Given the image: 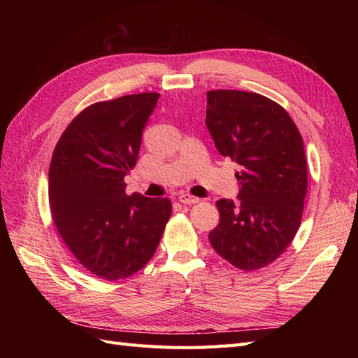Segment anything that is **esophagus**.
<instances>
[{
	"instance_id": "34e87169",
	"label": "esophagus",
	"mask_w": 358,
	"mask_h": 358,
	"mask_svg": "<svg viewBox=\"0 0 358 358\" xmlns=\"http://www.w3.org/2000/svg\"><path fill=\"white\" fill-rule=\"evenodd\" d=\"M179 201L183 204H196V203H199V199L194 196H189V194H180Z\"/></svg>"
}]
</instances>
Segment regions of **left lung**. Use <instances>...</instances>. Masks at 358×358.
I'll list each match as a JSON object with an SVG mask.
<instances>
[{
	"label": "left lung",
	"instance_id": "8db88e82",
	"mask_svg": "<svg viewBox=\"0 0 358 358\" xmlns=\"http://www.w3.org/2000/svg\"><path fill=\"white\" fill-rule=\"evenodd\" d=\"M206 125L222 157L241 166L239 201H216L212 248L242 270L262 268L282 254L299 230L308 189L303 140L289 115L266 96L209 91Z\"/></svg>",
	"mask_w": 358,
	"mask_h": 358
}]
</instances>
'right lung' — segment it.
<instances>
[{
	"mask_svg": "<svg viewBox=\"0 0 358 358\" xmlns=\"http://www.w3.org/2000/svg\"><path fill=\"white\" fill-rule=\"evenodd\" d=\"M157 92L95 103L76 116L53 150L49 203L78 262L107 280L124 279L154 257L171 215L169 199L127 196Z\"/></svg>",
	"mask_w": 358,
	"mask_h": 358,
	"instance_id": "right-lung-1",
	"label": "right lung"
}]
</instances>
